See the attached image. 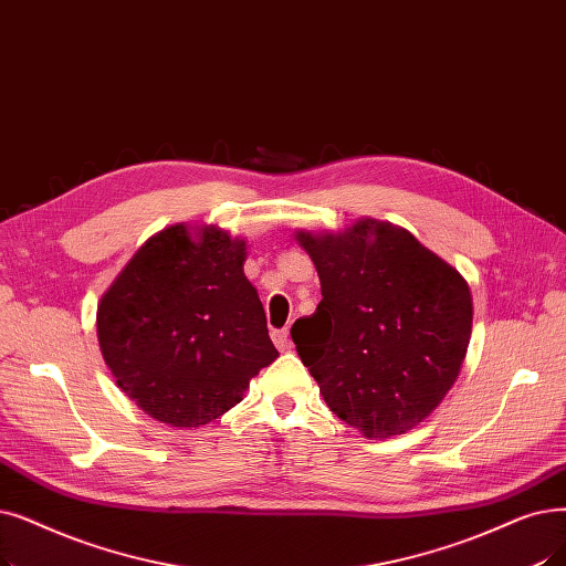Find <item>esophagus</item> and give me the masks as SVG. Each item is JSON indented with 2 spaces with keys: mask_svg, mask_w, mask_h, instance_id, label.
Instances as JSON below:
<instances>
[{
  "mask_svg": "<svg viewBox=\"0 0 566 566\" xmlns=\"http://www.w3.org/2000/svg\"><path fill=\"white\" fill-rule=\"evenodd\" d=\"M273 342H275V347H277L280 352H289V349H291V339H289V331H286V328L273 331Z\"/></svg>",
  "mask_w": 566,
  "mask_h": 566,
  "instance_id": "34e87169",
  "label": "esophagus"
}]
</instances>
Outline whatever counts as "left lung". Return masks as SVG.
<instances>
[{"label": "left lung", "mask_w": 566, "mask_h": 566, "mask_svg": "<svg viewBox=\"0 0 566 566\" xmlns=\"http://www.w3.org/2000/svg\"><path fill=\"white\" fill-rule=\"evenodd\" d=\"M322 303L291 337L318 390L367 439L411 430L455 384L472 337V291L407 229L363 217L344 231H296Z\"/></svg>", "instance_id": "left-lung-1"}]
</instances>
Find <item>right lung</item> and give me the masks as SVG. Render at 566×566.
I'll return each mask as SVG.
<instances>
[{
  "instance_id": "add662e5",
  "label": "right lung",
  "mask_w": 566,
  "mask_h": 566,
  "mask_svg": "<svg viewBox=\"0 0 566 566\" xmlns=\"http://www.w3.org/2000/svg\"><path fill=\"white\" fill-rule=\"evenodd\" d=\"M244 259L248 240L174 224L147 238L106 289L96 307L102 356L153 419L201 428L280 356Z\"/></svg>"
}]
</instances>
